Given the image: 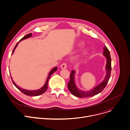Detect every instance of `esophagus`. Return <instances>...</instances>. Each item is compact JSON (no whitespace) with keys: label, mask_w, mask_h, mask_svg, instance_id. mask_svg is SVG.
Masks as SVG:
<instances>
[{"label":"esophagus","mask_w":130,"mask_h":130,"mask_svg":"<svg viewBox=\"0 0 130 130\" xmlns=\"http://www.w3.org/2000/svg\"><path fill=\"white\" fill-rule=\"evenodd\" d=\"M67 64L66 63H63L61 65V66H60V67H61V68L62 69H66V68H67Z\"/></svg>","instance_id":"obj_1"}]
</instances>
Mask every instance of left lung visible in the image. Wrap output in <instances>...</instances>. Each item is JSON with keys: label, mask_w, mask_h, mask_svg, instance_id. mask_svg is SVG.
Returning <instances> with one entry per match:
<instances>
[{"label": "left lung", "mask_w": 130, "mask_h": 130, "mask_svg": "<svg viewBox=\"0 0 130 130\" xmlns=\"http://www.w3.org/2000/svg\"><path fill=\"white\" fill-rule=\"evenodd\" d=\"M103 54L106 58V65L105 66L106 71V76L104 79L101 83L91 90L85 91L78 89L75 83L74 75L75 73V71H71V73L70 74V82L68 83V87L70 92L73 95L79 98L92 96L93 95L98 94L101 92H102L103 90L105 88L110 78L111 70V57L110 55V53L107 47L105 46L103 48Z\"/></svg>", "instance_id": "8db88e82"}]
</instances>
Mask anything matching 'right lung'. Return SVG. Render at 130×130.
Returning <instances> with one entry per match:
<instances>
[{"label": "right lung", "mask_w": 130, "mask_h": 130, "mask_svg": "<svg viewBox=\"0 0 130 130\" xmlns=\"http://www.w3.org/2000/svg\"><path fill=\"white\" fill-rule=\"evenodd\" d=\"M31 36H32V34H29L27 35L26 36H24L23 38H22L17 43V44H16L15 46L14 47V49H13V52H12V54H13L14 51H15L16 47H17L18 44H19V42H20L21 41L23 40L26 39H27V38H30V37H31ZM57 70V67H56L54 68L50 71V73L48 74V75L47 78V79H46V82H45L44 85L43 86V87H42V88H41L40 89L36 90H28L23 89H22V88H21L20 87H19V86H18L15 84V83H14V82L13 80V79H12V78H11V79H12V83H13V84H14V85L15 86V87H16L19 90H20L22 92H23V93H24L25 94H26V95H28V96H38V95H40L43 94V93H44V92L46 91V90H47V87H48V86H47V85H48V80H49V79L50 78V77H51V75H52L53 73H54L55 71H56Z\"/></svg>", "instance_id": "right-lung-1"}]
</instances>
